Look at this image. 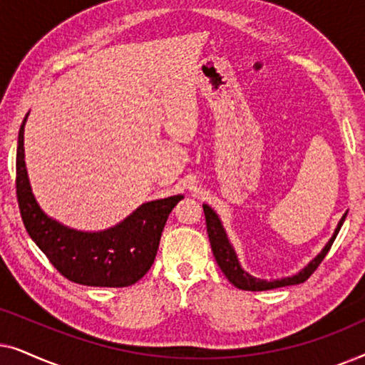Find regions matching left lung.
Here are the masks:
<instances>
[{"label": "left lung", "instance_id": "obj_1", "mask_svg": "<svg viewBox=\"0 0 365 365\" xmlns=\"http://www.w3.org/2000/svg\"><path fill=\"white\" fill-rule=\"evenodd\" d=\"M204 216H206V227H207V236H209V242H211V249L214 257H216L217 266L221 267V271L224 272V276L229 279V282L234 284L237 289H242V291H271V289H277V287H284V286H294V284H301L306 282L309 277L312 276L314 271L321 266V262L324 261V257L327 256L329 249L334 244V239L337 237L339 231H341V226L344 224V219H346L347 214H344L341 222L334 232V236L331 237V241L326 244V247L322 249V252L314 259V261L309 262L307 267H304L301 272L296 274V276L286 277V279H277V281H262V279H256L252 276H249L246 271H242V267L239 266L236 252L229 244L226 232L221 226V221H219L217 214L212 211L211 207L204 204Z\"/></svg>", "mask_w": 365, "mask_h": 365}]
</instances>
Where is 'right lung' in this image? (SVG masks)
<instances>
[{
  "mask_svg": "<svg viewBox=\"0 0 365 365\" xmlns=\"http://www.w3.org/2000/svg\"><path fill=\"white\" fill-rule=\"evenodd\" d=\"M26 118L18 136L16 196L29 236L69 281L94 287H128L138 282L153 266L164 224L182 196L143 204L121 224L103 232L61 226L39 209L29 187L24 164Z\"/></svg>",
  "mask_w": 365,
  "mask_h": 365,
  "instance_id": "add662e5",
  "label": "right lung"
}]
</instances>
